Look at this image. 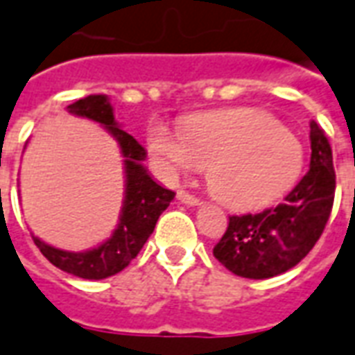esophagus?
Masks as SVG:
<instances>
[{
  "label": "esophagus",
  "mask_w": 355,
  "mask_h": 355,
  "mask_svg": "<svg viewBox=\"0 0 355 355\" xmlns=\"http://www.w3.org/2000/svg\"><path fill=\"white\" fill-rule=\"evenodd\" d=\"M178 200H180L182 205H187V206H198V205H200V200H198L195 195L187 193V191H178Z\"/></svg>",
  "instance_id": "esophagus-1"
}]
</instances>
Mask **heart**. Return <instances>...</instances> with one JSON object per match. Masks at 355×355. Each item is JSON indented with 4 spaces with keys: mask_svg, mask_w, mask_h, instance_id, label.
I'll return each instance as SVG.
<instances>
[{
    "mask_svg": "<svg viewBox=\"0 0 355 355\" xmlns=\"http://www.w3.org/2000/svg\"><path fill=\"white\" fill-rule=\"evenodd\" d=\"M147 145L168 175L206 168L212 195L233 210L273 202L300 180L304 147L260 109H222L189 118L183 132L155 122Z\"/></svg>",
    "mask_w": 355,
    "mask_h": 355,
    "instance_id": "obj_1",
    "label": "heart"
}]
</instances>
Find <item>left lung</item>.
<instances>
[{
    "label": "left lung",
    "instance_id": "1",
    "mask_svg": "<svg viewBox=\"0 0 355 355\" xmlns=\"http://www.w3.org/2000/svg\"><path fill=\"white\" fill-rule=\"evenodd\" d=\"M310 170L285 202L258 214L231 216L214 256L231 273L270 279L285 273L310 252L325 230L334 200L333 150L325 132L310 124Z\"/></svg>",
    "mask_w": 355,
    "mask_h": 355
}]
</instances>
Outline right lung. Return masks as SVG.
Returning a JSON list of instances; mask_svg holds the SVG:
<instances>
[{"label": "right lung", "mask_w": 355, "mask_h": 355, "mask_svg": "<svg viewBox=\"0 0 355 355\" xmlns=\"http://www.w3.org/2000/svg\"><path fill=\"white\" fill-rule=\"evenodd\" d=\"M70 114L87 118L101 124L114 137L124 157V202L116 230L105 243L84 252H70L47 245L32 235L40 252L59 270L82 279H107L116 275L139 254L155 231L160 214L170 206L175 193L162 187L150 178L143 166L147 150L125 133L114 120V110L107 95H87L67 107Z\"/></svg>", "instance_id": "1"}]
</instances>
